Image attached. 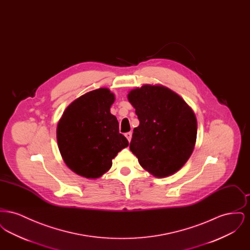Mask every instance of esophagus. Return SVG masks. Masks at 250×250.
<instances>
[{"mask_svg":"<svg viewBox=\"0 0 250 250\" xmlns=\"http://www.w3.org/2000/svg\"><path fill=\"white\" fill-rule=\"evenodd\" d=\"M125 138L128 140V142L130 143L131 139H132V133L131 132H127V133H125Z\"/></svg>","mask_w":250,"mask_h":250,"instance_id":"34e87169","label":"esophagus"}]
</instances>
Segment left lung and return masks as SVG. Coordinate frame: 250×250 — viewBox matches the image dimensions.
I'll use <instances>...</instances> for the list:
<instances>
[{
	"label": "left lung",
	"mask_w": 250,
	"mask_h": 250,
	"mask_svg": "<svg viewBox=\"0 0 250 250\" xmlns=\"http://www.w3.org/2000/svg\"><path fill=\"white\" fill-rule=\"evenodd\" d=\"M128 101L140 121L133 130L131 152L155 177H167L184 166L197 139L194 111L175 92L163 85L132 89Z\"/></svg>",
	"instance_id": "left-lung-1"
}]
</instances>
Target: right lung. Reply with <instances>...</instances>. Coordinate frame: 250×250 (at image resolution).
<instances>
[{
	"instance_id": "right-lung-1",
	"label": "right lung",
	"mask_w": 250,
	"mask_h": 250,
	"mask_svg": "<svg viewBox=\"0 0 250 250\" xmlns=\"http://www.w3.org/2000/svg\"><path fill=\"white\" fill-rule=\"evenodd\" d=\"M115 96L99 88L75 99L58 122L60 153L72 171L88 179L101 177L112 166V159L128 146L119 133L117 118L110 113Z\"/></svg>"
}]
</instances>
